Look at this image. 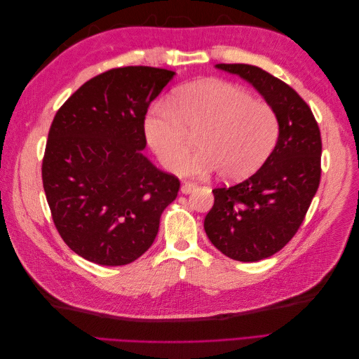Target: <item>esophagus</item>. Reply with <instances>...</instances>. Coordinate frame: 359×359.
Instances as JSON below:
<instances>
[{"instance_id":"esophagus-1","label":"esophagus","mask_w":359,"mask_h":359,"mask_svg":"<svg viewBox=\"0 0 359 359\" xmlns=\"http://www.w3.org/2000/svg\"><path fill=\"white\" fill-rule=\"evenodd\" d=\"M196 189H198V184H194V182H184L182 186H181V191L184 194H189V193H191L193 190H196Z\"/></svg>"}]
</instances>
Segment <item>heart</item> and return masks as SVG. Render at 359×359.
Instances as JSON below:
<instances>
[{"label": "heart", "instance_id": "heart-1", "mask_svg": "<svg viewBox=\"0 0 359 359\" xmlns=\"http://www.w3.org/2000/svg\"><path fill=\"white\" fill-rule=\"evenodd\" d=\"M147 140L163 166L180 170L191 153L189 137L202 149L182 170L227 181L255 173L273 154L280 136L276 111L241 86L219 79L181 86L170 104H158L145 121Z\"/></svg>", "mask_w": 359, "mask_h": 359}]
</instances>
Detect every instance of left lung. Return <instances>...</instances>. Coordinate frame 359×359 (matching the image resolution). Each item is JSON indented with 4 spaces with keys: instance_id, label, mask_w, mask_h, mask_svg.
I'll use <instances>...</instances> for the list:
<instances>
[{
    "instance_id": "1",
    "label": "left lung",
    "mask_w": 359,
    "mask_h": 359,
    "mask_svg": "<svg viewBox=\"0 0 359 359\" xmlns=\"http://www.w3.org/2000/svg\"><path fill=\"white\" fill-rule=\"evenodd\" d=\"M262 94L278 116L273 154L252 177L214 189L203 227L215 248L240 262L280 252L299 229L320 182V130L309 104L287 83L248 64H217Z\"/></svg>"
}]
</instances>
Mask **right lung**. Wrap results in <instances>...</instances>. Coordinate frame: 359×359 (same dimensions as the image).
<instances>
[{
	"label": "right lung",
	"instance_id": "obj_1",
	"mask_svg": "<svg viewBox=\"0 0 359 359\" xmlns=\"http://www.w3.org/2000/svg\"><path fill=\"white\" fill-rule=\"evenodd\" d=\"M175 72L107 70L85 82L53 118L41 165L52 220L76 255L121 266L153 245L180 180L157 169L147 147L148 106Z\"/></svg>",
	"mask_w": 359,
	"mask_h": 359
}]
</instances>
